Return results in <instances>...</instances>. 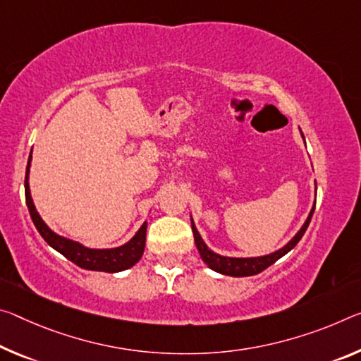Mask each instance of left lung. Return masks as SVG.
Instances as JSON below:
<instances>
[{"label":"left lung","instance_id":"left-lung-1","mask_svg":"<svg viewBox=\"0 0 361 361\" xmlns=\"http://www.w3.org/2000/svg\"><path fill=\"white\" fill-rule=\"evenodd\" d=\"M302 138H304V135H302ZM314 204H317V201L313 202V207L310 210V214H308L305 223L302 225L300 230L297 231L295 236L290 239L288 244L283 245L281 249L274 250V252L268 254V255H262V257H225V255L216 254V252H214V250H210L207 247V244L202 241L201 234H199L196 225H194V220L191 219L194 243H196V247L199 250V254H201V259L205 262V265H207L210 270H214L216 273H221V274H226V276H236V278L252 276V274H257V273H260L263 270H267L268 267L273 265L274 262L279 260L283 255H286L289 252V250H293L295 247V244L300 241L302 236H304V233L307 231L308 225H310V220H312L313 212H314Z\"/></svg>","mask_w":361,"mask_h":361}]
</instances>
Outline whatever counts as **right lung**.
<instances>
[{
    "label": "right lung",
    "mask_w": 361,
    "mask_h": 361,
    "mask_svg": "<svg viewBox=\"0 0 361 361\" xmlns=\"http://www.w3.org/2000/svg\"><path fill=\"white\" fill-rule=\"evenodd\" d=\"M30 162H32V154L28 157L27 162V171H25V201L28 212H30L33 225L37 226L38 233L42 234V238L47 241L51 247L57 252L62 254L71 262L75 263L80 268L85 270H93V271H106V273H117L128 270L135 265L136 262L141 259L142 252H145L146 245V228L147 221L141 225V228L128 243H125L120 247L114 249H90L85 247L83 244L72 239H67L64 236L54 233L51 228L43 221L42 216L35 209L33 204L32 194H30V185H28V173H30Z\"/></svg>",
    "instance_id": "right-lung-1"
}]
</instances>
